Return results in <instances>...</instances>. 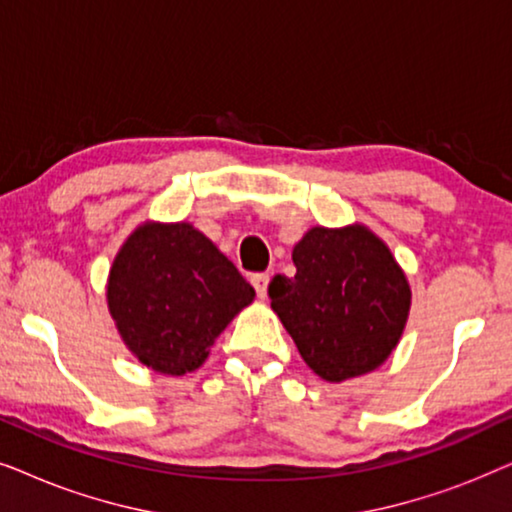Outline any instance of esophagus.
I'll return each instance as SVG.
<instances>
[{
    "label": "esophagus",
    "instance_id": "1",
    "mask_svg": "<svg viewBox=\"0 0 512 512\" xmlns=\"http://www.w3.org/2000/svg\"><path fill=\"white\" fill-rule=\"evenodd\" d=\"M251 284H254L258 298H268V284H270L268 272H256V275H251Z\"/></svg>",
    "mask_w": 512,
    "mask_h": 512
}]
</instances>
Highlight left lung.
<instances>
[{"label":"left lung","instance_id":"obj_1","mask_svg":"<svg viewBox=\"0 0 512 512\" xmlns=\"http://www.w3.org/2000/svg\"><path fill=\"white\" fill-rule=\"evenodd\" d=\"M296 275L268 286L272 310L326 382L380 368L401 340L410 284L387 244L361 223L310 228L293 247Z\"/></svg>","mask_w":512,"mask_h":512}]
</instances>
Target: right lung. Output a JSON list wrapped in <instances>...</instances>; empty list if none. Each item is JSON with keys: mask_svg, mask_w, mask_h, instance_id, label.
Returning a JSON list of instances; mask_svg holds the SVG:
<instances>
[{"mask_svg": "<svg viewBox=\"0 0 512 512\" xmlns=\"http://www.w3.org/2000/svg\"><path fill=\"white\" fill-rule=\"evenodd\" d=\"M256 291L191 223L146 221L109 270L111 319L132 354L163 375L200 368Z\"/></svg>", "mask_w": 512, "mask_h": 512, "instance_id": "obj_1", "label": "right lung"}]
</instances>
